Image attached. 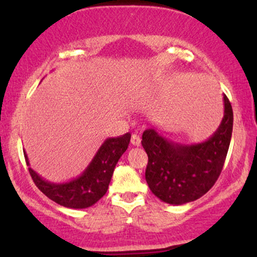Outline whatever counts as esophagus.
Masks as SVG:
<instances>
[{
    "instance_id": "34e87169",
    "label": "esophagus",
    "mask_w": 257,
    "mask_h": 257,
    "mask_svg": "<svg viewBox=\"0 0 257 257\" xmlns=\"http://www.w3.org/2000/svg\"><path fill=\"white\" fill-rule=\"evenodd\" d=\"M131 144L135 146H140V144H142V139H140V137L138 135H132Z\"/></svg>"
}]
</instances>
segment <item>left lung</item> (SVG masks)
<instances>
[{"instance_id":"8db88e82","label":"left lung","mask_w":257,"mask_h":257,"mask_svg":"<svg viewBox=\"0 0 257 257\" xmlns=\"http://www.w3.org/2000/svg\"><path fill=\"white\" fill-rule=\"evenodd\" d=\"M221 124L202 143H175L161 136L157 126L143 133L142 145L149 156L145 178L154 195L170 205L194 201L213 187L222 171L233 132V108L223 94Z\"/></svg>"}]
</instances>
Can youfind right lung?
Returning a JSON list of instances; mask_svg holds the SVG:
<instances>
[{
	"label": "right lung",
	"instance_id": "1",
	"mask_svg": "<svg viewBox=\"0 0 257 257\" xmlns=\"http://www.w3.org/2000/svg\"><path fill=\"white\" fill-rule=\"evenodd\" d=\"M130 140V132L114 138H107L101 144L83 173L79 177L64 182L45 180L30 167L26 151L24 157L35 185L43 194L66 208L83 209L94 205L107 192L115 165L122 153L127 150Z\"/></svg>",
	"mask_w": 257,
	"mask_h": 257
}]
</instances>
